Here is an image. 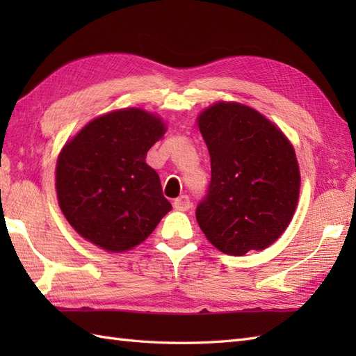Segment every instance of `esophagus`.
Segmentation results:
<instances>
[{
	"label": "esophagus",
	"mask_w": 356,
	"mask_h": 356,
	"mask_svg": "<svg viewBox=\"0 0 356 356\" xmlns=\"http://www.w3.org/2000/svg\"><path fill=\"white\" fill-rule=\"evenodd\" d=\"M172 205L177 211H188L191 208V202H190V197H188V195H180V197L174 200Z\"/></svg>",
	"instance_id": "1"
}]
</instances>
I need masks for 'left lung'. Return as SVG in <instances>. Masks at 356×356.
Wrapping results in <instances>:
<instances>
[{
    "instance_id": "1",
    "label": "left lung",
    "mask_w": 356,
    "mask_h": 356,
    "mask_svg": "<svg viewBox=\"0 0 356 356\" xmlns=\"http://www.w3.org/2000/svg\"><path fill=\"white\" fill-rule=\"evenodd\" d=\"M211 157V182L195 208L207 238L222 252L261 251L295 213L300 171L291 142L259 111L218 102L199 116Z\"/></svg>"
}]
</instances>
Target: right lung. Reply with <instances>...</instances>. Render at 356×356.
I'll return each instance as SVG.
<instances>
[{
  "instance_id": "1",
  "label": "right lung",
  "mask_w": 356,
  "mask_h": 356,
  "mask_svg": "<svg viewBox=\"0 0 356 356\" xmlns=\"http://www.w3.org/2000/svg\"><path fill=\"white\" fill-rule=\"evenodd\" d=\"M162 120L139 108L87 124L56 163L58 202L82 237L110 252L142 243L171 209L159 174L145 163Z\"/></svg>"
}]
</instances>
